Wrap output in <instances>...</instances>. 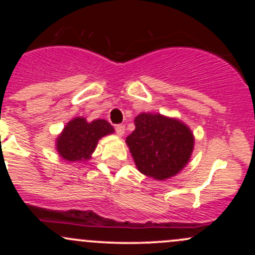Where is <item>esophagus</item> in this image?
Wrapping results in <instances>:
<instances>
[{"label":"esophagus","instance_id":"obj_1","mask_svg":"<svg viewBox=\"0 0 255 255\" xmlns=\"http://www.w3.org/2000/svg\"><path fill=\"white\" fill-rule=\"evenodd\" d=\"M115 130H116V134H118L119 136H122L125 134V131H126V127L124 125H118V126H116Z\"/></svg>","mask_w":255,"mask_h":255}]
</instances>
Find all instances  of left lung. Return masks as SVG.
Instances as JSON below:
<instances>
[{
	"label": "left lung",
	"instance_id": "left-lung-1",
	"mask_svg": "<svg viewBox=\"0 0 255 255\" xmlns=\"http://www.w3.org/2000/svg\"><path fill=\"white\" fill-rule=\"evenodd\" d=\"M135 129L126 139L136 169L163 181L176 176L188 164L194 135L181 120L162 114L141 113L134 119Z\"/></svg>",
	"mask_w": 255,
	"mask_h": 255
}]
</instances>
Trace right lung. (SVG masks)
Segmentation results:
<instances>
[{
  "label": "right lung",
  "mask_w": 255,
  "mask_h": 255,
  "mask_svg": "<svg viewBox=\"0 0 255 255\" xmlns=\"http://www.w3.org/2000/svg\"><path fill=\"white\" fill-rule=\"evenodd\" d=\"M114 131L115 129L107 120L97 119L89 122L78 116L67 122L57 135L55 146L60 157L67 162H86L92 158L99 140Z\"/></svg>",
  "instance_id": "right-lung-1"
}]
</instances>
